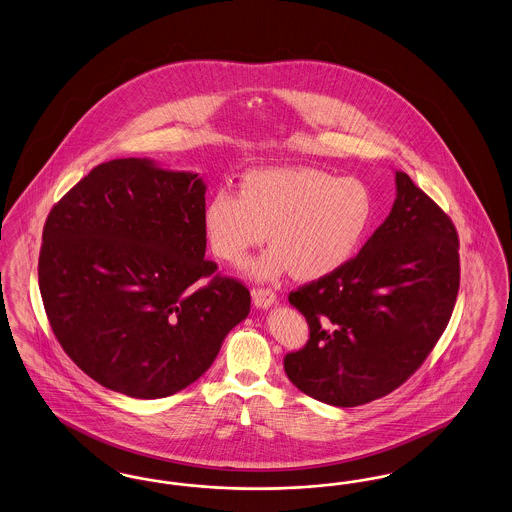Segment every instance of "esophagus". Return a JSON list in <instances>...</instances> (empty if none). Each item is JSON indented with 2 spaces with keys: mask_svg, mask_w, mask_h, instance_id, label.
I'll use <instances>...</instances> for the list:
<instances>
[{
  "mask_svg": "<svg viewBox=\"0 0 512 512\" xmlns=\"http://www.w3.org/2000/svg\"><path fill=\"white\" fill-rule=\"evenodd\" d=\"M276 303V293L272 289H265V287H259V289H253V305L261 310L270 308Z\"/></svg>",
  "mask_w": 512,
  "mask_h": 512,
  "instance_id": "1",
  "label": "esophagus"
}]
</instances>
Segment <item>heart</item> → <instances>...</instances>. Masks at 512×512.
<instances>
[{
    "label": "heart",
    "instance_id": "heart-1",
    "mask_svg": "<svg viewBox=\"0 0 512 512\" xmlns=\"http://www.w3.org/2000/svg\"><path fill=\"white\" fill-rule=\"evenodd\" d=\"M371 219L366 184L314 167L251 171L240 192L219 188L204 207L209 246L226 263L246 261L266 236L274 244L247 266L255 280L286 272L303 282L328 278L356 255Z\"/></svg>",
    "mask_w": 512,
    "mask_h": 512
}]
</instances>
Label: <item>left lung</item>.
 Masks as SVG:
<instances>
[{
	"label": "left lung",
	"instance_id": "8db88e82",
	"mask_svg": "<svg viewBox=\"0 0 512 512\" xmlns=\"http://www.w3.org/2000/svg\"><path fill=\"white\" fill-rule=\"evenodd\" d=\"M394 181L389 217L360 253L289 293L310 339L286 354V375L329 406L354 408L398 389L425 362L455 307V226L404 171Z\"/></svg>",
	"mask_w": 512,
	"mask_h": 512
}]
</instances>
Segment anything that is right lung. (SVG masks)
<instances>
[{
	"label": "right lung",
	"mask_w": 512,
	"mask_h": 512,
	"mask_svg": "<svg viewBox=\"0 0 512 512\" xmlns=\"http://www.w3.org/2000/svg\"><path fill=\"white\" fill-rule=\"evenodd\" d=\"M205 188L198 173L120 158L97 165L45 221L38 276L49 324L106 389L141 400L186 389L249 314L246 286L210 277Z\"/></svg>",
	"instance_id": "right-lung-1"
}]
</instances>
